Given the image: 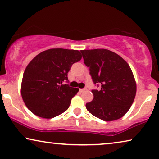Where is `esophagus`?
I'll return each instance as SVG.
<instances>
[{
    "label": "esophagus",
    "instance_id": "1",
    "mask_svg": "<svg viewBox=\"0 0 159 159\" xmlns=\"http://www.w3.org/2000/svg\"><path fill=\"white\" fill-rule=\"evenodd\" d=\"M86 90V89H80V92H84V91H85Z\"/></svg>",
    "mask_w": 159,
    "mask_h": 159
}]
</instances>
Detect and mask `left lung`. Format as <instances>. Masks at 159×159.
Returning <instances> with one entry per match:
<instances>
[{
    "label": "left lung",
    "mask_w": 159,
    "mask_h": 159,
    "mask_svg": "<svg viewBox=\"0 0 159 159\" xmlns=\"http://www.w3.org/2000/svg\"><path fill=\"white\" fill-rule=\"evenodd\" d=\"M80 52L93 83L101 86L99 91H91L93 99L86 103L87 110L104 121L122 117L133 104L137 89L128 63L119 55L106 49Z\"/></svg>",
    "instance_id": "8db88e82"
}]
</instances>
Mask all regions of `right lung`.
Masks as SVG:
<instances>
[{"instance_id": "obj_1", "label": "right lung", "mask_w": 159, "mask_h": 159, "mask_svg": "<svg viewBox=\"0 0 159 159\" xmlns=\"http://www.w3.org/2000/svg\"><path fill=\"white\" fill-rule=\"evenodd\" d=\"M81 58L79 50L54 48L40 52L31 60L24 70L21 93L34 115L50 119L68 109L79 89L62 82L68 80L71 66Z\"/></svg>"}]
</instances>
